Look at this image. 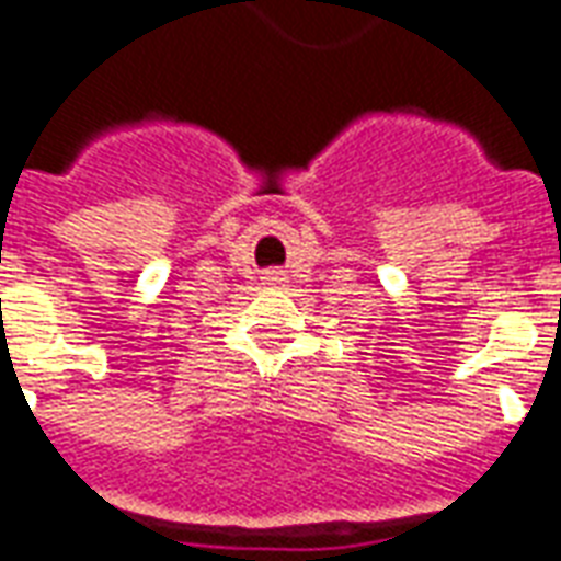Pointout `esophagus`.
Segmentation results:
<instances>
[{"label":"esophagus","instance_id":"1","mask_svg":"<svg viewBox=\"0 0 561 561\" xmlns=\"http://www.w3.org/2000/svg\"><path fill=\"white\" fill-rule=\"evenodd\" d=\"M263 284L268 286H284L286 284V275L280 268H265L263 272Z\"/></svg>","mask_w":561,"mask_h":561}]
</instances>
